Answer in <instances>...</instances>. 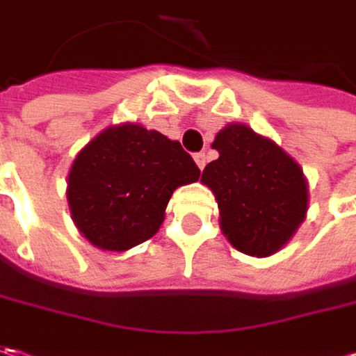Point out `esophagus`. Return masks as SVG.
I'll return each instance as SVG.
<instances>
[{"mask_svg":"<svg viewBox=\"0 0 356 356\" xmlns=\"http://www.w3.org/2000/svg\"><path fill=\"white\" fill-rule=\"evenodd\" d=\"M194 160H196V164H198L200 170H204V166L208 164V156H206V152H198V154H194Z\"/></svg>","mask_w":356,"mask_h":356,"instance_id":"1","label":"esophagus"}]
</instances>
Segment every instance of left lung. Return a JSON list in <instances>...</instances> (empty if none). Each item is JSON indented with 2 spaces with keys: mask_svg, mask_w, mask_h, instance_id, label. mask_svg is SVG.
<instances>
[{
  "mask_svg": "<svg viewBox=\"0 0 356 356\" xmlns=\"http://www.w3.org/2000/svg\"><path fill=\"white\" fill-rule=\"evenodd\" d=\"M204 172L220 208V224L234 248L267 257L291 239L307 212V182L293 158L245 124H227Z\"/></svg>",
  "mask_w": 356,
  "mask_h": 356,
  "instance_id": "1",
  "label": "left lung"
}]
</instances>
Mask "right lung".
Wrapping results in <instances>:
<instances>
[{
	"mask_svg": "<svg viewBox=\"0 0 356 356\" xmlns=\"http://www.w3.org/2000/svg\"><path fill=\"white\" fill-rule=\"evenodd\" d=\"M200 168L180 143L140 124L103 130L75 158L67 200L79 232L92 245L124 252L150 239L178 186Z\"/></svg>",
	"mask_w": 356,
	"mask_h": 356,
	"instance_id": "add662e5",
	"label": "right lung"
}]
</instances>
